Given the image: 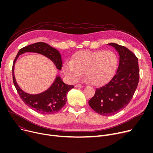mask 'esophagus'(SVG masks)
<instances>
[{
  "label": "esophagus",
  "mask_w": 153,
  "mask_h": 153,
  "mask_svg": "<svg viewBox=\"0 0 153 153\" xmlns=\"http://www.w3.org/2000/svg\"><path fill=\"white\" fill-rule=\"evenodd\" d=\"M75 87H80V88L84 87V86H83V85H81V84H77V85H75Z\"/></svg>",
  "instance_id": "esophagus-1"
}]
</instances>
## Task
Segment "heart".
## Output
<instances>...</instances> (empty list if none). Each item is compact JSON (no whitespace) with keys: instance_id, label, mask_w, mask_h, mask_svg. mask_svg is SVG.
<instances>
[{"instance_id":"obj_1","label":"heart","mask_w":153,"mask_h":153,"mask_svg":"<svg viewBox=\"0 0 153 153\" xmlns=\"http://www.w3.org/2000/svg\"><path fill=\"white\" fill-rule=\"evenodd\" d=\"M117 64V57L112 51L82 50L76 52L70 62L64 64L63 71L73 81H76L84 71L91 84L100 86L113 77Z\"/></svg>"}]
</instances>
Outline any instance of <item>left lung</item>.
<instances>
[{
	"label": "left lung",
	"mask_w": 153,
	"mask_h": 153,
	"mask_svg": "<svg viewBox=\"0 0 153 153\" xmlns=\"http://www.w3.org/2000/svg\"><path fill=\"white\" fill-rule=\"evenodd\" d=\"M107 45L113 46L118 53V68L111 81L97 88L94 96L89 101L90 107L103 116L115 115L128 105L140 78L138 59L135 54L123 46L114 43Z\"/></svg>",
	"instance_id": "1"
}]
</instances>
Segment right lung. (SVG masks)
I'll return each instance as SVG.
<instances>
[{
    "instance_id": "right-lung-1",
    "label": "right lung",
    "mask_w": 153,
    "mask_h": 153,
    "mask_svg": "<svg viewBox=\"0 0 153 153\" xmlns=\"http://www.w3.org/2000/svg\"><path fill=\"white\" fill-rule=\"evenodd\" d=\"M27 52L36 53L43 54L51 60L58 69L62 68L61 56L59 52L47 43L38 42L27 46L20 49L14 59L12 66V76L14 85L20 98L26 105L32 110L42 114H52L58 112L65 105L67 102V93L74 88L64 83L60 76L56 77L54 82L48 89L38 94H30L22 91L17 82L14 76V66L19 56Z\"/></svg>"
}]
</instances>
